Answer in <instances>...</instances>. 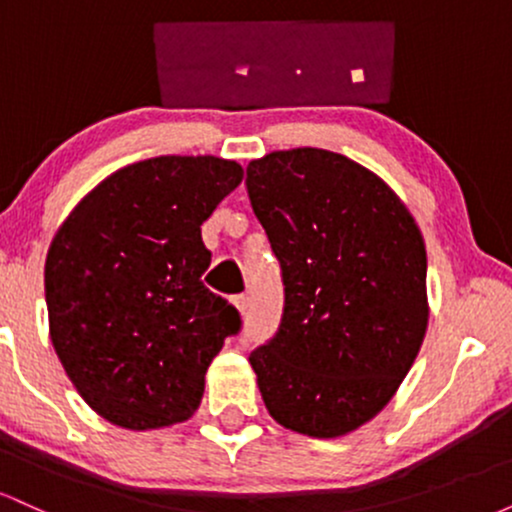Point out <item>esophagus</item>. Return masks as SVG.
<instances>
[{"label":"esophagus","mask_w":512,"mask_h":512,"mask_svg":"<svg viewBox=\"0 0 512 512\" xmlns=\"http://www.w3.org/2000/svg\"><path fill=\"white\" fill-rule=\"evenodd\" d=\"M233 305H236V310L240 315H245V313H248V308H250L248 296H236V298H233Z\"/></svg>","instance_id":"34e87169"}]
</instances>
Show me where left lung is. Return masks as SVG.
I'll return each mask as SVG.
<instances>
[{"label": "left lung", "mask_w": 512, "mask_h": 512, "mask_svg": "<svg viewBox=\"0 0 512 512\" xmlns=\"http://www.w3.org/2000/svg\"><path fill=\"white\" fill-rule=\"evenodd\" d=\"M245 182L286 286L279 332L250 354L264 407L303 436H346L395 397L424 344L419 223L380 175L313 146L255 158Z\"/></svg>", "instance_id": "1"}]
</instances>
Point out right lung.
Returning <instances> with one entry per match:
<instances>
[{"label":"right lung","instance_id":"obj_1","mask_svg":"<svg viewBox=\"0 0 512 512\" xmlns=\"http://www.w3.org/2000/svg\"><path fill=\"white\" fill-rule=\"evenodd\" d=\"M243 182L219 156H158L98 182L45 260L50 339L84 402L110 424L151 431L187 421L233 305L202 284V223Z\"/></svg>","mask_w":512,"mask_h":512}]
</instances>
